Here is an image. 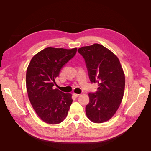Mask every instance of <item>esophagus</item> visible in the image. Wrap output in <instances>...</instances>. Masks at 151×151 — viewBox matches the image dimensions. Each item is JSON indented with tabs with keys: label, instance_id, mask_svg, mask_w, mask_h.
I'll list each match as a JSON object with an SVG mask.
<instances>
[{
	"label": "esophagus",
	"instance_id": "esophagus-1",
	"mask_svg": "<svg viewBox=\"0 0 151 151\" xmlns=\"http://www.w3.org/2000/svg\"><path fill=\"white\" fill-rule=\"evenodd\" d=\"M73 95H74V96H75L76 98H77V97H78V96H79V94H76V93H74V94H73Z\"/></svg>",
	"mask_w": 151,
	"mask_h": 151
}]
</instances>
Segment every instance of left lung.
<instances>
[{
    "instance_id": "8db88e82",
    "label": "left lung",
    "mask_w": 151,
    "mask_h": 151,
    "mask_svg": "<svg viewBox=\"0 0 151 151\" xmlns=\"http://www.w3.org/2000/svg\"><path fill=\"white\" fill-rule=\"evenodd\" d=\"M84 58L91 83H98L95 93L89 94L86 113L90 120L103 123L115 115L122 101L125 75L118 57L99 44L78 49Z\"/></svg>"
}]
</instances>
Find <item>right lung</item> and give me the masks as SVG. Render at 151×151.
<instances>
[{
    "label": "right lung",
    "mask_w": 151,
    "mask_h": 151,
    "mask_svg": "<svg viewBox=\"0 0 151 151\" xmlns=\"http://www.w3.org/2000/svg\"><path fill=\"white\" fill-rule=\"evenodd\" d=\"M77 48L48 47L32 58L26 71V89L35 111L43 122L58 124L66 118L72 94L53 89L63 65L75 56Z\"/></svg>",
    "instance_id": "right-lung-1"
}]
</instances>
